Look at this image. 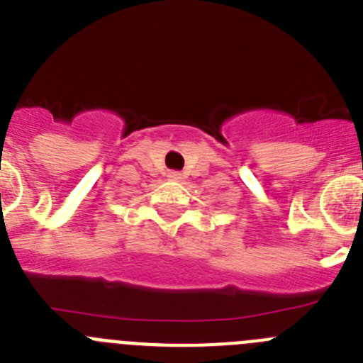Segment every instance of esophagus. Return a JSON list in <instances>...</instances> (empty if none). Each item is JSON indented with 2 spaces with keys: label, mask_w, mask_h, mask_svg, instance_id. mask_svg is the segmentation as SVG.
I'll return each instance as SVG.
<instances>
[{
  "label": "esophagus",
  "mask_w": 363,
  "mask_h": 363,
  "mask_svg": "<svg viewBox=\"0 0 363 363\" xmlns=\"http://www.w3.org/2000/svg\"><path fill=\"white\" fill-rule=\"evenodd\" d=\"M167 178L171 179V182H179V179H182V172L171 171V172H169V174H167Z\"/></svg>",
  "instance_id": "esophagus-1"
}]
</instances>
